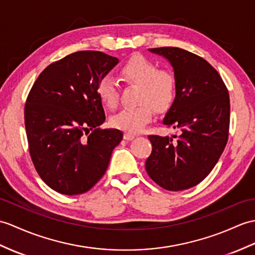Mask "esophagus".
I'll use <instances>...</instances> for the list:
<instances>
[{
  "instance_id": "34e87169",
  "label": "esophagus",
  "mask_w": 255,
  "mask_h": 255,
  "mask_svg": "<svg viewBox=\"0 0 255 255\" xmlns=\"http://www.w3.org/2000/svg\"><path fill=\"white\" fill-rule=\"evenodd\" d=\"M124 139H125V140H132V139H134V134L130 133V132H125V134H124Z\"/></svg>"
}]
</instances>
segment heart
<instances>
[{"label": "heart", "mask_w": 255, "mask_h": 255, "mask_svg": "<svg viewBox=\"0 0 255 255\" xmlns=\"http://www.w3.org/2000/svg\"><path fill=\"white\" fill-rule=\"evenodd\" d=\"M121 75L128 84L139 86L134 108L122 110L112 117L114 127L130 133L141 131L152 121L153 109L164 112L170 108L176 97V80L167 70L158 69L156 65L143 56H133L121 68ZM99 98L109 109L118 104V86L110 76L100 80Z\"/></svg>", "instance_id": "obj_1"}]
</instances>
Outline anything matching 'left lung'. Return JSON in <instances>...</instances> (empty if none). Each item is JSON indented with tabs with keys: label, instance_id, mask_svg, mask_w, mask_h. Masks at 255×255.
<instances>
[{
	"label": "left lung",
	"instance_id": "left-lung-1",
	"mask_svg": "<svg viewBox=\"0 0 255 255\" xmlns=\"http://www.w3.org/2000/svg\"><path fill=\"white\" fill-rule=\"evenodd\" d=\"M166 58L174 69L176 97L163 124L179 129L173 137L149 135L147 175L170 191L197 186L214 168L226 146L230 102L217 70L204 58L179 47L149 49Z\"/></svg>",
	"mask_w": 255,
	"mask_h": 255
}]
</instances>
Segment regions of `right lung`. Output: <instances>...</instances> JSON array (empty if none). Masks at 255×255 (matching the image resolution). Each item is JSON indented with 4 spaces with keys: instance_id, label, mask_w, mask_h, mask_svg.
Wrapping results in <instances>:
<instances>
[{
    "instance_id": "obj_1",
    "label": "right lung",
    "mask_w": 255,
    "mask_h": 255,
    "mask_svg": "<svg viewBox=\"0 0 255 255\" xmlns=\"http://www.w3.org/2000/svg\"><path fill=\"white\" fill-rule=\"evenodd\" d=\"M118 62L99 51L73 53L49 65L28 94L29 152L41 179L56 192L90 190L123 139L121 130L99 128L105 121L99 82Z\"/></svg>"
}]
</instances>
